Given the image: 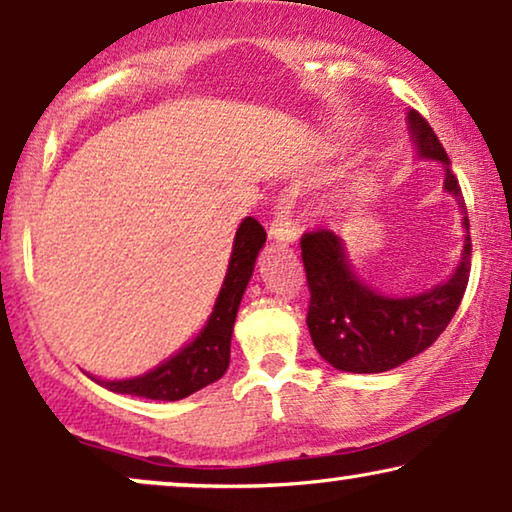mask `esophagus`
<instances>
[{
    "mask_svg": "<svg viewBox=\"0 0 512 512\" xmlns=\"http://www.w3.org/2000/svg\"><path fill=\"white\" fill-rule=\"evenodd\" d=\"M292 208H294V199L290 194H280L273 204V220L269 227V236L276 243H294L299 239V227L292 218Z\"/></svg>",
    "mask_w": 512,
    "mask_h": 512,
    "instance_id": "obj_1",
    "label": "esophagus"
}]
</instances>
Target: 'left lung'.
I'll return each mask as SVG.
<instances>
[{"mask_svg": "<svg viewBox=\"0 0 512 512\" xmlns=\"http://www.w3.org/2000/svg\"><path fill=\"white\" fill-rule=\"evenodd\" d=\"M408 129L417 155L445 167V192L457 199L464 213L462 259L445 283L413 297H387L352 271L343 241L334 232L318 229L301 236V259L311 290L306 325L315 350L338 371L383 373L420 355L450 325L469 285L471 236L462 187L429 122L417 111H408Z\"/></svg>", "mask_w": 512, "mask_h": 512, "instance_id": "1", "label": "left lung"}]
</instances>
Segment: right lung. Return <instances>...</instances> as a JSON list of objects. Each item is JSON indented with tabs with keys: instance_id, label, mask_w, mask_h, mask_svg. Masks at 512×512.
I'll return each mask as SVG.
<instances>
[{
	"instance_id": "1",
	"label": "right lung",
	"mask_w": 512,
	"mask_h": 512,
	"mask_svg": "<svg viewBox=\"0 0 512 512\" xmlns=\"http://www.w3.org/2000/svg\"><path fill=\"white\" fill-rule=\"evenodd\" d=\"M264 241L266 232L255 218L241 222L239 232L234 236L225 283H222L218 299H215L211 318L199 331V336L192 343H187L181 352H176L167 362L139 378L92 380L118 394H132V397L155 401H178L225 376L236 313H239L243 292H246L248 280L253 276L255 259Z\"/></svg>"
}]
</instances>
